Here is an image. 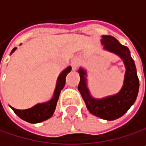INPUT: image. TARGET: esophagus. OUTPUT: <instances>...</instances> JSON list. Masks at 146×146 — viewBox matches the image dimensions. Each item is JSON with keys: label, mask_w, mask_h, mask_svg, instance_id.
Instances as JSON below:
<instances>
[{"label": "esophagus", "mask_w": 146, "mask_h": 146, "mask_svg": "<svg viewBox=\"0 0 146 146\" xmlns=\"http://www.w3.org/2000/svg\"><path fill=\"white\" fill-rule=\"evenodd\" d=\"M80 64V60L78 58H74L72 61H71V67H72V70H76L78 66Z\"/></svg>", "instance_id": "1"}]
</instances>
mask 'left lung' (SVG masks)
<instances>
[{
  "label": "left lung",
  "instance_id": "obj_1",
  "mask_svg": "<svg viewBox=\"0 0 146 146\" xmlns=\"http://www.w3.org/2000/svg\"><path fill=\"white\" fill-rule=\"evenodd\" d=\"M101 42L104 49L117 55L123 61L126 69L123 85L121 90L113 96H109L101 99L94 98L90 96L87 87L86 71L80 68L78 70L80 75L78 90L81 93L86 107L91 114L102 119L111 121L122 117L135 103L139 89V81L129 48L122 45L111 35H103Z\"/></svg>",
  "mask_w": 146,
  "mask_h": 146
}]
</instances>
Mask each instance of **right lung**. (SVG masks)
Segmentation results:
<instances>
[{"label":"right lung","mask_w":146,"mask_h":146,"mask_svg":"<svg viewBox=\"0 0 146 146\" xmlns=\"http://www.w3.org/2000/svg\"><path fill=\"white\" fill-rule=\"evenodd\" d=\"M15 49H16V48H13V50L11 51V54ZM70 70H71V67L70 66L65 69L59 75L53 98L49 101H48L46 103H42V104H38L32 108L27 109V110H17V109H15L10 106L12 108V110L15 111V113L20 118L23 119L29 123H40V122L48 119L53 115V113L56 110V104H57V101L59 98L60 92L65 85V78H66V76L68 75V73L70 72Z\"/></svg>","instance_id":"add662e5"}]
</instances>
